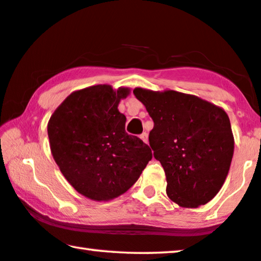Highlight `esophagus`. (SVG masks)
<instances>
[{"label":"esophagus","instance_id":"esophagus-1","mask_svg":"<svg viewBox=\"0 0 261 261\" xmlns=\"http://www.w3.org/2000/svg\"><path fill=\"white\" fill-rule=\"evenodd\" d=\"M140 139L145 142V144H147V142H148V134L147 133H142L140 135Z\"/></svg>","mask_w":261,"mask_h":261}]
</instances>
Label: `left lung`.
Returning <instances> with one entry per match:
<instances>
[{"label": "left lung", "instance_id": "left-lung-1", "mask_svg": "<svg viewBox=\"0 0 261 261\" xmlns=\"http://www.w3.org/2000/svg\"><path fill=\"white\" fill-rule=\"evenodd\" d=\"M154 126L149 146L166 174V194L183 208H198L215 197L234 153L227 113L195 95L174 90H133Z\"/></svg>", "mask_w": 261, "mask_h": 261}]
</instances>
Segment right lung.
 Returning <instances> with one entry per match:
<instances>
[{
    "mask_svg": "<svg viewBox=\"0 0 261 261\" xmlns=\"http://www.w3.org/2000/svg\"><path fill=\"white\" fill-rule=\"evenodd\" d=\"M129 88L98 84L73 91L49 117L53 159L74 190L107 202L124 194L152 159L141 139L126 133L117 109Z\"/></svg>",
    "mask_w": 261,
    "mask_h": 261,
    "instance_id": "obj_1",
    "label": "right lung"
}]
</instances>
